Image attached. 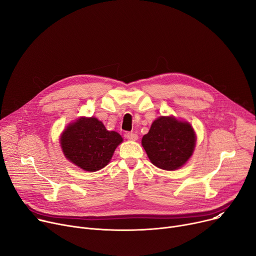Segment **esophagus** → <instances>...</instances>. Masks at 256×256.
<instances>
[{"label": "esophagus", "mask_w": 256, "mask_h": 256, "mask_svg": "<svg viewBox=\"0 0 256 256\" xmlns=\"http://www.w3.org/2000/svg\"><path fill=\"white\" fill-rule=\"evenodd\" d=\"M126 137L130 140V141H136L138 139V135L135 132H126Z\"/></svg>", "instance_id": "esophagus-1"}]
</instances>
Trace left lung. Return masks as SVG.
<instances>
[{
	"instance_id": "left-lung-1",
	"label": "left lung",
	"mask_w": 256,
	"mask_h": 256,
	"mask_svg": "<svg viewBox=\"0 0 256 256\" xmlns=\"http://www.w3.org/2000/svg\"><path fill=\"white\" fill-rule=\"evenodd\" d=\"M196 142L190 124L174 117H158L143 136L142 145L152 163L164 170H176L193 154Z\"/></svg>"
}]
</instances>
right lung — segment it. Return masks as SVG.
Segmentation results:
<instances>
[{"label":"right lung","instance_id":"1","mask_svg":"<svg viewBox=\"0 0 256 256\" xmlns=\"http://www.w3.org/2000/svg\"><path fill=\"white\" fill-rule=\"evenodd\" d=\"M65 156L85 171H98L104 168L122 142L118 132L108 130L98 119L80 118L70 124L61 137Z\"/></svg>","mask_w":256,"mask_h":256}]
</instances>
